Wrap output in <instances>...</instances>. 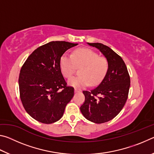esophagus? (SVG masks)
<instances>
[{"mask_svg":"<svg viewBox=\"0 0 154 154\" xmlns=\"http://www.w3.org/2000/svg\"><path fill=\"white\" fill-rule=\"evenodd\" d=\"M81 92V90L77 89V88H75V93H78V92Z\"/></svg>","mask_w":154,"mask_h":154,"instance_id":"34e87169","label":"esophagus"}]
</instances>
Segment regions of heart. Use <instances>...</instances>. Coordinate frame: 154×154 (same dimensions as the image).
Instances as JSON below:
<instances>
[{
    "instance_id": "obj_1",
    "label": "heart",
    "mask_w": 154,
    "mask_h": 154,
    "mask_svg": "<svg viewBox=\"0 0 154 154\" xmlns=\"http://www.w3.org/2000/svg\"><path fill=\"white\" fill-rule=\"evenodd\" d=\"M81 67L79 76H74L68 80V83L75 88H83L90 85H95L105 78L109 69L108 60L92 49H78L72 56L64 54L60 60V67L65 77L73 74L76 67Z\"/></svg>"
}]
</instances>
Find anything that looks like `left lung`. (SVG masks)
<instances>
[{
	"label": "left lung",
	"instance_id": "1",
	"mask_svg": "<svg viewBox=\"0 0 154 154\" xmlns=\"http://www.w3.org/2000/svg\"><path fill=\"white\" fill-rule=\"evenodd\" d=\"M88 45L97 48L109 62V69L98 86L83 91L85 102L81 106L83 116L96 124H102L113 119L123 109L128 96L130 79L127 67L116 52L100 43Z\"/></svg>",
	"mask_w": 154,
	"mask_h": 154
}]
</instances>
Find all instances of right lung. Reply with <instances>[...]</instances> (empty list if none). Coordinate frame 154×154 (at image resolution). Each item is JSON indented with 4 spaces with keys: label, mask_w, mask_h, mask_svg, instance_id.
<instances>
[{
    "label": "right lung",
    "mask_w": 154,
    "mask_h": 154,
    "mask_svg": "<svg viewBox=\"0 0 154 154\" xmlns=\"http://www.w3.org/2000/svg\"><path fill=\"white\" fill-rule=\"evenodd\" d=\"M77 45L51 41L35 49L22 66L18 81L20 98L26 111L35 120L52 124L63 116L74 88L66 86L60 60L65 51Z\"/></svg>",
    "instance_id": "obj_1"
}]
</instances>
